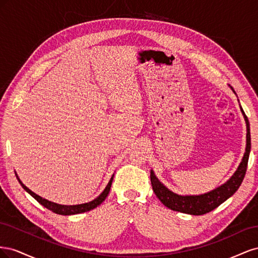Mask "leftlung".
<instances>
[{
  "label": "left lung",
  "instance_id": "1",
  "mask_svg": "<svg viewBox=\"0 0 258 258\" xmlns=\"http://www.w3.org/2000/svg\"><path fill=\"white\" fill-rule=\"evenodd\" d=\"M230 87V86H229ZM235 95H237L236 91L230 87ZM239 101V100H238ZM240 110L242 115L244 117V120L246 123V146H245V153L242 157L239 167L237 168L236 172L231 175V177L227 182H225L221 186L216 187L213 190L208 191L206 194L201 195H178L170 190L168 187L163 185L158 177L156 176L154 171L151 170V182L153 186V190L157 198L162 202L163 206L167 208L177 211V212H182L190 215H202L216 209L218 206L222 205L224 201L230 198L233 194H235L240 187L242 181H243L246 168H247V161L249 152H251V132H249V122L246 115L244 114L243 110L240 105Z\"/></svg>",
  "mask_w": 258,
  "mask_h": 258
}]
</instances>
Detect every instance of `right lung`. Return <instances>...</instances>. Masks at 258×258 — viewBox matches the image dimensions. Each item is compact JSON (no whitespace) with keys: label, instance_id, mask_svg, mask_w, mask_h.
Instances as JSON below:
<instances>
[{"label":"right lung","instance_id":"1","mask_svg":"<svg viewBox=\"0 0 258 258\" xmlns=\"http://www.w3.org/2000/svg\"><path fill=\"white\" fill-rule=\"evenodd\" d=\"M15 174H16L18 181L20 183V185L22 186V188L25 189L27 192H29L31 196H32L37 202H40V204L45 207L46 209L50 210L51 212L53 213H57V214H61V215H73V214H80V213H84V212H88V211L90 210H93L95 208H97L98 206H100L102 202L105 200V198L107 197L108 192H110V189H111V186H112V182H113V177H114V174L112 175L110 182H108V184L106 185V187L104 188V190L101 192L99 196L93 199L89 202H86V204H82V205H74V206H64V205H59V204H54V202H51L47 199L45 198H42L41 196H38V195H36L35 192H33L31 189H29L28 187L23 184L20 178L18 177L17 173L15 172Z\"/></svg>","mask_w":258,"mask_h":258}]
</instances>
